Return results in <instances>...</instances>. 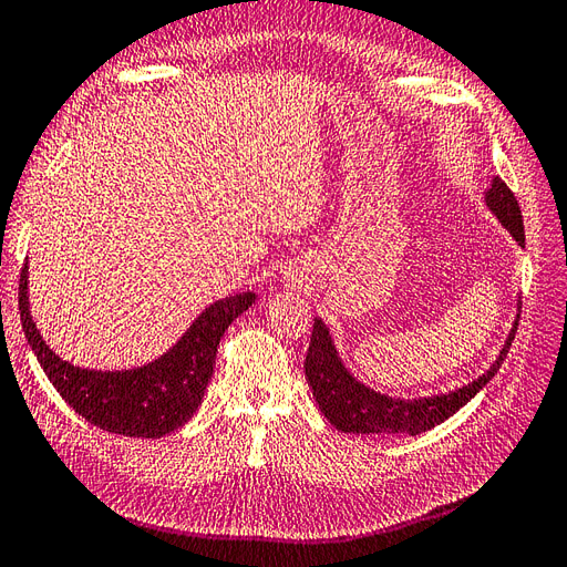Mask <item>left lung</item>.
<instances>
[{"label":"left lung","mask_w":567,"mask_h":567,"mask_svg":"<svg viewBox=\"0 0 567 567\" xmlns=\"http://www.w3.org/2000/svg\"><path fill=\"white\" fill-rule=\"evenodd\" d=\"M489 210L502 219V225L511 231L520 246H525V227L520 205L513 196L504 179L494 177L485 196ZM518 331V319L513 323L504 350L499 359L480 375L473 383L463 385L447 394H435V398L423 400H392L388 394L375 392L352 379V373L342 367L333 340L329 336L321 319H315L312 340L305 357V375L312 388L315 400L321 414L336 425L342 433H379V435H419L431 431V427L447 421L452 414L471 402L475 394L483 390L492 375L499 371L508 348Z\"/></svg>","instance_id":"left-lung-1"}]
</instances>
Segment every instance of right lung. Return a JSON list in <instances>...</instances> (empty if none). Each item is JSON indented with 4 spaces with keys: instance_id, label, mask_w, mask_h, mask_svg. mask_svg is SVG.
<instances>
[{
    "instance_id": "obj_1",
    "label": "right lung",
    "mask_w": 567,
    "mask_h": 567,
    "mask_svg": "<svg viewBox=\"0 0 567 567\" xmlns=\"http://www.w3.org/2000/svg\"><path fill=\"white\" fill-rule=\"evenodd\" d=\"M252 302L255 293H238L205 307L177 346L146 367L90 371L63 362L49 350L30 317L28 265H23L19 281L21 323L47 379L84 421L125 437H163L196 414L221 336Z\"/></svg>"
}]
</instances>
